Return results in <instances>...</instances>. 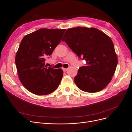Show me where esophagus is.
<instances>
[{"mask_svg":"<svg viewBox=\"0 0 132 132\" xmlns=\"http://www.w3.org/2000/svg\"><path fill=\"white\" fill-rule=\"evenodd\" d=\"M62 70H63L64 72H66V71H67V70H68V68H62Z\"/></svg>","mask_w":132,"mask_h":132,"instance_id":"obj_1","label":"esophagus"}]
</instances>
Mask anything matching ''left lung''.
Here are the masks:
<instances>
[{
	"instance_id": "obj_1",
	"label": "left lung",
	"mask_w": 132,
	"mask_h": 132,
	"mask_svg": "<svg viewBox=\"0 0 132 132\" xmlns=\"http://www.w3.org/2000/svg\"><path fill=\"white\" fill-rule=\"evenodd\" d=\"M62 40L86 61L74 78L78 88L88 93L98 92L105 88L118 64L111 39L99 29L78 27L68 29Z\"/></svg>"
}]
</instances>
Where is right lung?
I'll use <instances>...</instances> for the list:
<instances>
[{"instance_id": "add662e5", "label": "right lung", "mask_w": 132, "mask_h": 132, "mask_svg": "<svg viewBox=\"0 0 132 132\" xmlns=\"http://www.w3.org/2000/svg\"><path fill=\"white\" fill-rule=\"evenodd\" d=\"M65 31L42 28L27 35L21 42L15 62L21 82L30 93L46 95L59 86L63 71L46 67L45 61L59 44Z\"/></svg>"}]
</instances>
